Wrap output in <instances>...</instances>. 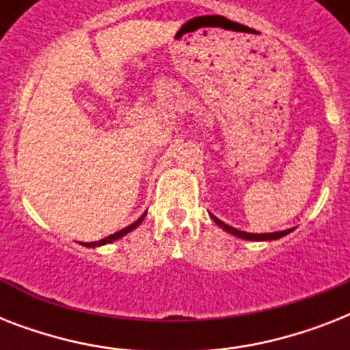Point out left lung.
<instances>
[{
  "label": "left lung",
  "instance_id": "1",
  "mask_svg": "<svg viewBox=\"0 0 350 350\" xmlns=\"http://www.w3.org/2000/svg\"><path fill=\"white\" fill-rule=\"evenodd\" d=\"M213 219H214V221H216V225H219V227L227 230V232L234 234V236H238V238L252 239V241H265V239H278V238H283L285 234L291 232V230H280V232H269V234H250V232H243V230L234 229V227H230V225L224 224V221L216 218V216H213Z\"/></svg>",
  "mask_w": 350,
  "mask_h": 350
}]
</instances>
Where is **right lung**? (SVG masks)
Masks as SVG:
<instances>
[{"label":"right lung","instance_id":"right-lung-1","mask_svg":"<svg viewBox=\"0 0 350 350\" xmlns=\"http://www.w3.org/2000/svg\"><path fill=\"white\" fill-rule=\"evenodd\" d=\"M145 214H147V213H145ZM145 214H143L142 218L137 219V221H134V224H132V225H129V227H126V229H121L120 232H116V234H111V236H107V238L100 239V241H92V243H85V247H96V245H105V243H111V241H114V239L121 238V236H125L126 232H131L132 229H136L137 225L142 224V221H143V218H145Z\"/></svg>","mask_w":350,"mask_h":350}]
</instances>
